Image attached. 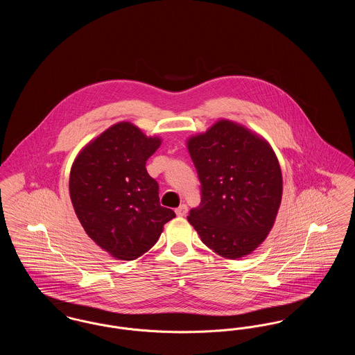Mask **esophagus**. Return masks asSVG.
Instances as JSON below:
<instances>
[{"label":"esophagus","mask_w":355,"mask_h":355,"mask_svg":"<svg viewBox=\"0 0 355 355\" xmlns=\"http://www.w3.org/2000/svg\"><path fill=\"white\" fill-rule=\"evenodd\" d=\"M186 213H187V206L186 205H181L178 209H175V214L178 217H185Z\"/></svg>","instance_id":"esophagus-1"}]
</instances>
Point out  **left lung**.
<instances>
[{"label": "left lung", "mask_w": 355, "mask_h": 355, "mask_svg": "<svg viewBox=\"0 0 355 355\" xmlns=\"http://www.w3.org/2000/svg\"><path fill=\"white\" fill-rule=\"evenodd\" d=\"M201 182V202L187 220L203 243L236 259L269 236L282 201V173L270 144L246 126L220 119L186 141Z\"/></svg>", "instance_id": "left-lung-1"}]
</instances>
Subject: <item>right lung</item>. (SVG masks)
<instances>
[{"label": "right lung", "mask_w": 355, "mask_h": 355, "mask_svg": "<svg viewBox=\"0 0 355 355\" xmlns=\"http://www.w3.org/2000/svg\"><path fill=\"white\" fill-rule=\"evenodd\" d=\"M162 144L121 121L86 144L69 177V193L86 234L121 261L146 253L175 213L159 205L146 161Z\"/></svg>", "instance_id": "1"}]
</instances>
